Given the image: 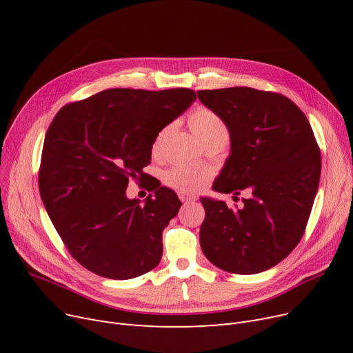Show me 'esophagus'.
Listing matches in <instances>:
<instances>
[{"label":"esophagus","mask_w":353,"mask_h":353,"mask_svg":"<svg viewBox=\"0 0 353 353\" xmlns=\"http://www.w3.org/2000/svg\"><path fill=\"white\" fill-rule=\"evenodd\" d=\"M179 199H180L183 203H190V201H196V200H197L196 196L189 194V193H184V192H180V193H179Z\"/></svg>","instance_id":"obj_1"}]
</instances>
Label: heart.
I'll use <instances>...</instances> for the list:
<instances>
[{
  "mask_svg": "<svg viewBox=\"0 0 353 353\" xmlns=\"http://www.w3.org/2000/svg\"><path fill=\"white\" fill-rule=\"evenodd\" d=\"M189 124L192 132L197 136V139L205 144L209 140L213 139H226L229 137V130L214 111L209 108H196L189 117ZM167 130L169 127L163 128L161 132L157 134L153 143V152H159L161 145V141L164 136L167 134ZM210 174L206 170L196 169V167L186 165V164H176L172 169L164 173V181L169 184L170 188L179 190V192H197L203 186H205L206 181L209 180Z\"/></svg>",
  "mask_w": 353,
  "mask_h": 353,
  "instance_id": "heart-1",
  "label": "heart"
}]
</instances>
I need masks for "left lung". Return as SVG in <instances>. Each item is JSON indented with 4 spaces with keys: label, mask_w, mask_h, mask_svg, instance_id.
<instances>
[{
    "label": "left lung",
    "mask_w": 353,
    "mask_h": 353,
    "mask_svg": "<svg viewBox=\"0 0 353 353\" xmlns=\"http://www.w3.org/2000/svg\"><path fill=\"white\" fill-rule=\"evenodd\" d=\"M197 96L230 134L232 152L213 190L234 197L243 190L249 194L242 209L200 199L206 210L201 250L230 273L268 270L305 233L321 179L316 139L303 111L279 92L230 87L199 90Z\"/></svg>",
    "instance_id": "obj_1"
}]
</instances>
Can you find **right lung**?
I'll return each instance as SVG.
<instances>
[{
	"label": "right lung",
	"mask_w": 353,
	"mask_h": 353,
	"mask_svg": "<svg viewBox=\"0 0 353 353\" xmlns=\"http://www.w3.org/2000/svg\"><path fill=\"white\" fill-rule=\"evenodd\" d=\"M196 100L190 88H110L65 104L51 121L39 188L70 254L108 279H133L154 269L161 233L177 214V194L148 179L144 205L125 196L128 180L143 181L154 139Z\"/></svg>",
	"instance_id": "obj_1"
}]
</instances>
